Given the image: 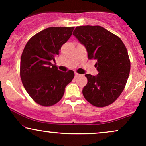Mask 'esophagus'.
Segmentation results:
<instances>
[{"label": "esophagus", "mask_w": 146, "mask_h": 146, "mask_svg": "<svg viewBox=\"0 0 146 146\" xmlns=\"http://www.w3.org/2000/svg\"><path fill=\"white\" fill-rule=\"evenodd\" d=\"M80 75V74H79V73H75V78H78V77H79Z\"/></svg>", "instance_id": "obj_1"}]
</instances>
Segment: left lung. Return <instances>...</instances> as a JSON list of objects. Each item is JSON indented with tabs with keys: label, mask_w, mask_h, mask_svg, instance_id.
Segmentation results:
<instances>
[{
	"label": "left lung",
	"mask_w": 146,
	"mask_h": 146,
	"mask_svg": "<svg viewBox=\"0 0 146 146\" xmlns=\"http://www.w3.org/2000/svg\"><path fill=\"white\" fill-rule=\"evenodd\" d=\"M73 34L84 45L89 60H97V76L86 74L88 82L82 93L97 107L113 104L121 94L130 71V61L122 40L101 26L76 27Z\"/></svg>",
	"instance_id": "1"
}]
</instances>
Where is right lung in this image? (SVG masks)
<instances>
[{
  "label": "right lung",
  "instance_id": "right-lung-1",
  "mask_svg": "<svg viewBox=\"0 0 146 146\" xmlns=\"http://www.w3.org/2000/svg\"><path fill=\"white\" fill-rule=\"evenodd\" d=\"M73 29L74 27L46 28L31 37L25 45L20 75L26 91L38 104L51 106L58 103L74 78L73 71L62 72L51 63Z\"/></svg>",
  "mask_w": 146,
  "mask_h": 146
}]
</instances>
